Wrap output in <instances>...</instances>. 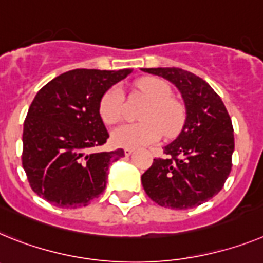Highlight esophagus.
Instances as JSON below:
<instances>
[{
	"instance_id": "34e87169",
	"label": "esophagus",
	"mask_w": 263,
	"mask_h": 263,
	"mask_svg": "<svg viewBox=\"0 0 263 263\" xmlns=\"http://www.w3.org/2000/svg\"><path fill=\"white\" fill-rule=\"evenodd\" d=\"M134 150L133 149H130V147H126V149L123 150V153H125V156H130V154L133 153Z\"/></svg>"
}]
</instances>
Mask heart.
Masks as SVG:
<instances>
[{"label": "heart", "instance_id": "heart-1", "mask_svg": "<svg viewBox=\"0 0 263 263\" xmlns=\"http://www.w3.org/2000/svg\"><path fill=\"white\" fill-rule=\"evenodd\" d=\"M137 89L150 100L141 114L143 122L125 123L111 134L114 145L121 147H141L157 142L163 136H173L181 130L185 122L182 104L172 98L173 89L166 81L147 77L137 84ZM98 111L106 125H116L125 114V96L118 85L110 86L100 100Z\"/></svg>", "mask_w": 263, "mask_h": 263}]
</instances>
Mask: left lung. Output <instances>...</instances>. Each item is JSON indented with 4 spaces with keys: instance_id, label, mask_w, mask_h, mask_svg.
Segmentation results:
<instances>
[{
    "instance_id": "left-lung-1",
    "label": "left lung",
    "mask_w": 263,
    "mask_h": 263,
    "mask_svg": "<svg viewBox=\"0 0 263 263\" xmlns=\"http://www.w3.org/2000/svg\"><path fill=\"white\" fill-rule=\"evenodd\" d=\"M178 87L186 120L176 141L163 147L141 177L152 201L176 210L197 208L218 194L225 185L234 152L232 118L221 97L205 81L179 67H149Z\"/></svg>"
}]
</instances>
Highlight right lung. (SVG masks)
I'll list each match as a JSON object with an SVG mask.
<instances>
[{
    "instance_id": "1",
    "label": "right lung",
    "mask_w": 263,
    "mask_h": 263,
    "mask_svg": "<svg viewBox=\"0 0 263 263\" xmlns=\"http://www.w3.org/2000/svg\"><path fill=\"white\" fill-rule=\"evenodd\" d=\"M130 71L76 69L40 89L22 133V166L37 196L76 209L104 193L110 162L125 154L122 149L93 152L109 138L98 104Z\"/></svg>"
}]
</instances>
